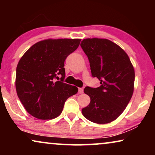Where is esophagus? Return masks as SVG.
Returning a JSON list of instances; mask_svg holds the SVG:
<instances>
[{
    "label": "esophagus",
    "instance_id": "esophagus-1",
    "mask_svg": "<svg viewBox=\"0 0 155 155\" xmlns=\"http://www.w3.org/2000/svg\"><path fill=\"white\" fill-rule=\"evenodd\" d=\"M78 93H79V94H82V93H83V89L78 88Z\"/></svg>",
    "mask_w": 155,
    "mask_h": 155
}]
</instances>
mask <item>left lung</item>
<instances>
[{"instance_id":"1","label":"left lung","mask_w":155,"mask_h":155,"mask_svg":"<svg viewBox=\"0 0 155 155\" xmlns=\"http://www.w3.org/2000/svg\"><path fill=\"white\" fill-rule=\"evenodd\" d=\"M80 46L87 56L92 76L101 84L97 88H84L90 103L82 114L95 124H109L124 112L133 96L134 68L126 51L109 39L88 38Z\"/></svg>"}]
</instances>
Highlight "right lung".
<instances>
[{
    "instance_id": "add662e5",
    "label": "right lung",
    "mask_w": 155,
    "mask_h": 155,
    "mask_svg": "<svg viewBox=\"0 0 155 155\" xmlns=\"http://www.w3.org/2000/svg\"><path fill=\"white\" fill-rule=\"evenodd\" d=\"M80 39H47L31 46L19 61L16 69L17 94L34 117L50 120L60 115L65 101L78 92L77 87L63 82L64 62L77 49ZM61 76V81L54 78Z\"/></svg>"
}]
</instances>
